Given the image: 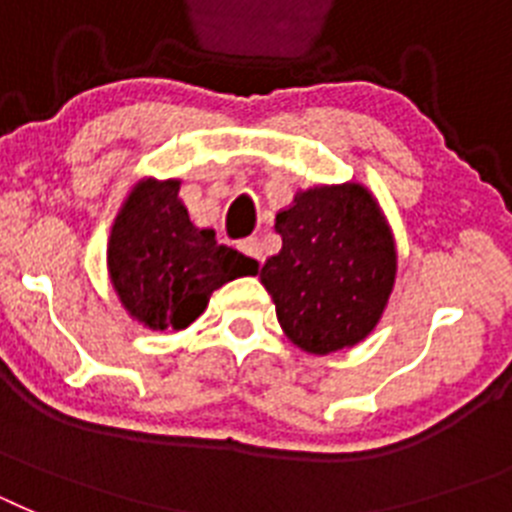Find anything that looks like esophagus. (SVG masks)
<instances>
[{"instance_id":"34e87169","label":"esophagus","mask_w":512,"mask_h":512,"mask_svg":"<svg viewBox=\"0 0 512 512\" xmlns=\"http://www.w3.org/2000/svg\"><path fill=\"white\" fill-rule=\"evenodd\" d=\"M238 248H241V251L246 253L248 259H253V261L264 259V251H261L259 238H243V241L238 243Z\"/></svg>"}]
</instances>
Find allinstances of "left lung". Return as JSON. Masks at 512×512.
<instances>
[{"label": "left lung", "mask_w": 512, "mask_h": 512, "mask_svg": "<svg viewBox=\"0 0 512 512\" xmlns=\"http://www.w3.org/2000/svg\"><path fill=\"white\" fill-rule=\"evenodd\" d=\"M282 251L261 269L279 325L310 354L369 336L395 284V243L359 184L315 187L279 212Z\"/></svg>", "instance_id": "8db88e82"}]
</instances>
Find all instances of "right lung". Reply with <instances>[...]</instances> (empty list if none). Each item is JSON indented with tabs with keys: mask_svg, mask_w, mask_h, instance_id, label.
<instances>
[{
	"mask_svg": "<svg viewBox=\"0 0 512 512\" xmlns=\"http://www.w3.org/2000/svg\"><path fill=\"white\" fill-rule=\"evenodd\" d=\"M110 277L125 310L153 330H182L205 312L225 282L259 264L194 228L179 182L146 179L130 192L110 238Z\"/></svg>",
	"mask_w": 512,
	"mask_h": 512,
	"instance_id": "right-lung-1",
	"label": "right lung"
}]
</instances>
